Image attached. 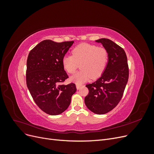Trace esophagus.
<instances>
[{"mask_svg":"<svg viewBox=\"0 0 154 154\" xmlns=\"http://www.w3.org/2000/svg\"><path fill=\"white\" fill-rule=\"evenodd\" d=\"M81 87H82V85H81L76 84V88H77V89H78H78H80V88H81Z\"/></svg>","mask_w":154,"mask_h":154,"instance_id":"1","label":"esophagus"}]
</instances>
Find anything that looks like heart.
I'll list each match as a JSON object with an SVG mask.
<instances>
[{
  "label": "heart",
  "mask_w": 154,
  "mask_h": 154,
  "mask_svg": "<svg viewBox=\"0 0 154 154\" xmlns=\"http://www.w3.org/2000/svg\"><path fill=\"white\" fill-rule=\"evenodd\" d=\"M109 61V53L103 47L83 43L72 50V55H65L62 63L69 74L75 72L80 64L81 71L71 76V81L77 84L87 81L91 78L97 79L103 74Z\"/></svg>",
  "instance_id": "b5f03b06"
}]
</instances>
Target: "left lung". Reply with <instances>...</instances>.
I'll list each match as a JSON object with an SVG mask.
<instances>
[{
  "mask_svg": "<svg viewBox=\"0 0 154 154\" xmlns=\"http://www.w3.org/2000/svg\"><path fill=\"white\" fill-rule=\"evenodd\" d=\"M96 42L103 44L108 51L109 62L98 80L86 85L88 93L85 103L92 112L104 114L114 109L122 100L128 80L129 69L127 54L122 47L107 38Z\"/></svg>",
  "mask_w": 154,
  "mask_h": 154,
  "instance_id": "left-lung-1",
  "label": "left lung"
}]
</instances>
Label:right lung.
Here are the masks:
<instances>
[{
    "label": "right lung",
    "instance_id": "right-lung-1",
    "mask_svg": "<svg viewBox=\"0 0 154 154\" xmlns=\"http://www.w3.org/2000/svg\"><path fill=\"white\" fill-rule=\"evenodd\" d=\"M73 43L45 40L31 49L27 57V87L35 103L48 114L62 113L76 91L75 83L63 84L69 77L62 60Z\"/></svg>",
    "mask_w": 154,
    "mask_h": 154
}]
</instances>
